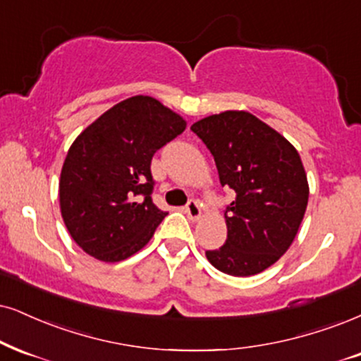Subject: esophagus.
Returning <instances> with one entry per match:
<instances>
[{"label": "esophagus", "instance_id": "34e87169", "mask_svg": "<svg viewBox=\"0 0 361 361\" xmlns=\"http://www.w3.org/2000/svg\"><path fill=\"white\" fill-rule=\"evenodd\" d=\"M185 214H188L192 221H197L199 217H201V206H199V202L190 199L188 206H185Z\"/></svg>", "mask_w": 361, "mask_h": 361}]
</instances>
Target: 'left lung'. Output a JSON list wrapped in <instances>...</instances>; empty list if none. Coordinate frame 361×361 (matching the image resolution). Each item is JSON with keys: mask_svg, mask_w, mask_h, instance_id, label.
I'll list each match as a JSON object with an SVG mask.
<instances>
[{"mask_svg": "<svg viewBox=\"0 0 361 361\" xmlns=\"http://www.w3.org/2000/svg\"><path fill=\"white\" fill-rule=\"evenodd\" d=\"M190 130L214 157L222 188L235 192L224 212L228 239L206 251L207 259L231 276L261 273L288 251L303 221L310 189L300 154L249 112L211 115Z\"/></svg>", "mask_w": 361, "mask_h": 361, "instance_id": "8db88e82", "label": "left lung"}]
</instances>
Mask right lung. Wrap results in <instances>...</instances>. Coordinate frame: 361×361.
Instances as JSON below:
<instances>
[{"instance_id": "right-lung-1", "label": "right lung", "mask_w": 361, "mask_h": 361, "mask_svg": "<svg viewBox=\"0 0 361 361\" xmlns=\"http://www.w3.org/2000/svg\"><path fill=\"white\" fill-rule=\"evenodd\" d=\"M185 130L180 115L137 95L77 137L60 176L66 229L87 255L117 262L140 251L167 216L152 202L154 154Z\"/></svg>"}]
</instances>
